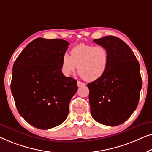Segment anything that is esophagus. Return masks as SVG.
Masks as SVG:
<instances>
[{
	"label": "esophagus",
	"instance_id": "34e87169",
	"mask_svg": "<svg viewBox=\"0 0 152 152\" xmlns=\"http://www.w3.org/2000/svg\"><path fill=\"white\" fill-rule=\"evenodd\" d=\"M85 83H84L80 82V81H78V82H77V86L78 87H82V86H85Z\"/></svg>",
	"mask_w": 152,
	"mask_h": 152
}]
</instances>
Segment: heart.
Returning <instances> with one entry per match:
<instances>
[{"instance_id":"heart-1","label":"heart","mask_w":152,"mask_h":152,"mask_svg":"<svg viewBox=\"0 0 152 152\" xmlns=\"http://www.w3.org/2000/svg\"><path fill=\"white\" fill-rule=\"evenodd\" d=\"M110 57L107 50L101 45L79 44L70 50V56L62 58V71L69 76L78 67V72L83 78L94 81L104 75L107 70Z\"/></svg>"}]
</instances>
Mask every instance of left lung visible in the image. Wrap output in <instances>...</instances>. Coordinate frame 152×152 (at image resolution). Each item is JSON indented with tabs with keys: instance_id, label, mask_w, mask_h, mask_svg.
<instances>
[{
	"instance_id": "left-lung-1",
	"label": "left lung",
	"mask_w": 152,
	"mask_h": 152,
	"mask_svg": "<svg viewBox=\"0 0 152 152\" xmlns=\"http://www.w3.org/2000/svg\"><path fill=\"white\" fill-rule=\"evenodd\" d=\"M94 42L107 49L110 61L104 75L87 84L91 116L102 125H119L138 106L142 87L139 63L118 37L107 36Z\"/></svg>"
}]
</instances>
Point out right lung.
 <instances>
[{
    "label": "right lung",
    "instance_id": "1",
    "mask_svg": "<svg viewBox=\"0 0 152 152\" xmlns=\"http://www.w3.org/2000/svg\"><path fill=\"white\" fill-rule=\"evenodd\" d=\"M69 43L38 38L15 61L11 91L17 110L34 127L48 129L61 125L78 89L77 81L62 73V58Z\"/></svg>",
    "mask_w": 152,
    "mask_h": 152
}]
</instances>
